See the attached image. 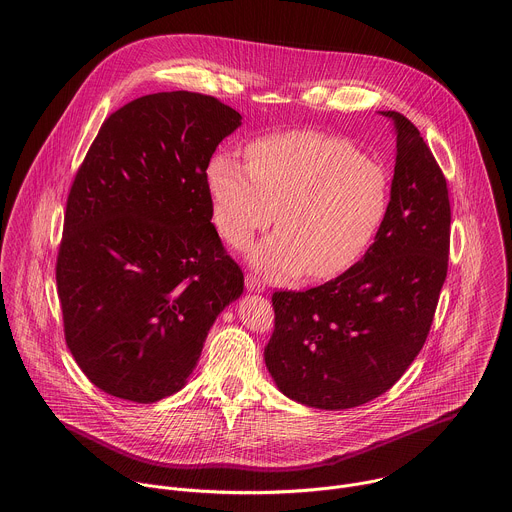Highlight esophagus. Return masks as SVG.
<instances>
[{"instance_id": "34e87169", "label": "esophagus", "mask_w": 512, "mask_h": 512, "mask_svg": "<svg viewBox=\"0 0 512 512\" xmlns=\"http://www.w3.org/2000/svg\"><path fill=\"white\" fill-rule=\"evenodd\" d=\"M245 287H247L249 291H263V289H265V283H263L259 277H255L253 273H247V275H245Z\"/></svg>"}]
</instances>
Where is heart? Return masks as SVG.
Listing matches in <instances>:
<instances>
[{"mask_svg": "<svg viewBox=\"0 0 512 512\" xmlns=\"http://www.w3.org/2000/svg\"><path fill=\"white\" fill-rule=\"evenodd\" d=\"M213 221L235 247L277 215L279 229L249 259L269 279H331L376 243L392 209V175L352 140L317 130L261 136L247 164L217 150L205 168Z\"/></svg>", "mask_w": 512, "mask_h": 512, "instance_id": "1", "label": "heart"}]
</instances>
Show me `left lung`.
I'll list each match as a JSON object with an SVG mask.
<instances>
[{
	"label": "left lung",
	"mask_w": 512,
	"mask_h": 512,
	"mask_svg": "<svg viewBox=\"0 0 512 512\" xmlns=\"http://www.w3.org/2000/svg\"><path fill=\"white\" fill-rule=\"evenodd\" d=\"M392 209L352 269L307 291H275L265 366L291 400L362 406L390 390L420 354L448 271L450 201L442 170L400 112Z\"/></svg>",
	"instance_id": "obj_1"
}]
</instances>
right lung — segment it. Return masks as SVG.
<instances>
[{"instance_id": "add662e5", "label": "right lung", "mask_w": 512, "mask_h": 512, "mask_svg": "<svg viewBox=\"0 0 512 512\" xmlns=\"http://www.w3.org/2000/svg\"><path fill=\"white\" fill-rule=\"evenodd\" d=\"M241 114L158 92L112 112L72 183L56 283L66 344L102 392L152 404L193 374L243 271L211 223L205 168Z\"/></svg>"}]
</instances>
